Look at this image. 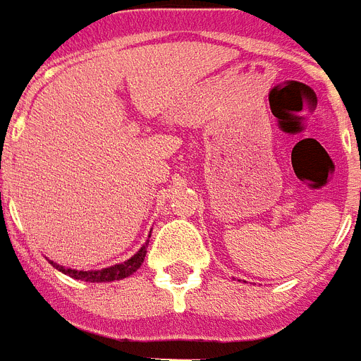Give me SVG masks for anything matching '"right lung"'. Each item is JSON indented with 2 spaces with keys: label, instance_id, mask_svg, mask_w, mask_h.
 Returning <instances> with one entry per match:
<instances>
[{
  "label": "right lung",
  "instance_id": "obj_1",
  "mask_svg": "<svg viewBox=\"0 0 361 361\" xmlns=\"http://www.w3.org/2000/svg\"><path fill=\"white\" fill-rule=\"evenodd\" d=\"M146 247H148V240L142 247L133 255L131 259L127 261L119 262V264H114V267L108 268H100V270H75V268H66L62 264H56V262L49 261L53 267L59 270V272L66 274L70 278L81 281H89V283H100V281H116V280H123V278H129L131 274H135L140 268V264L145 262L146 257Z\"/></svg>",
  "mask_w": 361,
  "mask_h": 361
}]
</instances>
